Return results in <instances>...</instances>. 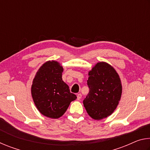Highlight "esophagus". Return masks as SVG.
I'll return each mask as SVG.
<instances>
[{
    "label": "esophagus",
    "instance_id": "1",
    "mask_svg": "<svg viewBox=\"0 0 150 150\" xmlns=\"http://www.w3.org/2000/svg\"><path fill=\"white\" fill-rule=\"evenodd\" d=\"M81 97H82V95H81V93L78 94V95H77V100H80Z\"/></svg>",
    "mask_w": 150,
    "mask_h": 150
}]
</instances>
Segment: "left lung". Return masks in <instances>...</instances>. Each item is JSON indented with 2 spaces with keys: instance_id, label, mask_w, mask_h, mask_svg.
<instances>
[{
  "instance_id": "1",
  "label": "left lung",
  "mask_w": 150,
  "mask_h": 150,
  "mask_svg": "<svg viewBox=\"0 0 150 150\" xmlns=\"http://www.w3.org/2000/svg\"><path fill=\"white\" fill-rule=\"evenodd\" d=\"M87 85L89 92L83 105L88 115L95 120L110 116L122 95L121 81L115 69L106 63H98L88 72Z\"/></svg>"
}]
</instances>
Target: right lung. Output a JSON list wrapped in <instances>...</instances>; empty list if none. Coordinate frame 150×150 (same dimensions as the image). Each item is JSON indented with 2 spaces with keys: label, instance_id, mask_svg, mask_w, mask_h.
Instances as JSON below:
<instances>
[{
  "label": "right lung",
  "instance_id": "add662e5",
  "mask_svg": "<svg viewBox=\"0 0 150 150\" xmlns=\"http://www.w3.org/2000/svg\"><path fill=\"white\" fill-rule=\"evenodd\" d=\"M63 67L55 61L45 63L37 72L32 85L35 105L43 115L58 118L77 98L62 80Z\"/></svg>",
  "mask_w": 150,
  "mask_h": 150
}]
</instances>
